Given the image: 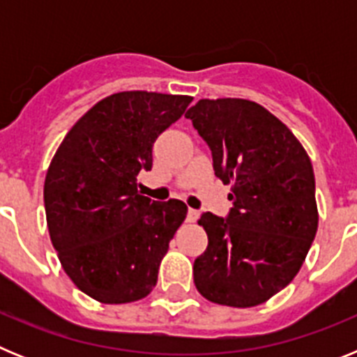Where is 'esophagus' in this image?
I'll return each mask as SVG.
<instances>
[{
    "instance_id": "esophagus-1",
    "label": "esophagus",
    "mask_w": 357,
    "mask_h": 357,
    "mask_svg": "<svg viewBox=\"0 0 357 357\" xmlns=\"http://www.w3.org/2000/svg\"><path fill=\"white\" fill-rule=\"evenodd\" d=\"M198 216H200L198 209H191V207H189V209H188V222H197Z\"/></svg>"
}]
</instances>
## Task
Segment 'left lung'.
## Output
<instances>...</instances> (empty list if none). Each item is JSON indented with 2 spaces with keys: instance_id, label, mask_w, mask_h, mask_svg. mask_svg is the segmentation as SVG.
Masks as SVG:
<instances>
[{
  "instance_id": "left-lung-1",
  "label": "left lung",
  "mask_w": 357,
  "mask_h": 357,
  "mask_svg": "<svg viewBox=\"0 0 357 357\" xmlns=\"http://www.w3.org/2000/svg\"><path fill=\"white\" fill-rule=\"evenodd\" d=\"M185 118L211 148L214 175L230 184L234 202L225 218L200 216L209 245L195 259V286L216 304H263L291 282L317 234L311 160L259 103L200 100Z\"/></svg>"
}]
</instances>
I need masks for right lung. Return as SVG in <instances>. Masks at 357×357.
Returning <instances> with one entry per match:
<instances>
[{"label":"right lung","mask_w":357,"mask_h":357,"mask_svg":"<svg viewBox=\"0 0 357 357\" xmlns=\"http://www.w3.org/2000/svg\"><path fill=\"white\" fill-rule=\"evenodd\" d=\"M191 96L125 91L103 98L68 132L44 181L50 238L64 272L103 304L139 301L159 266L184 202H155L137 191L151 169V148L184 114Z\"/></svg>","instance_id":"add662e5"}]
</instances>
